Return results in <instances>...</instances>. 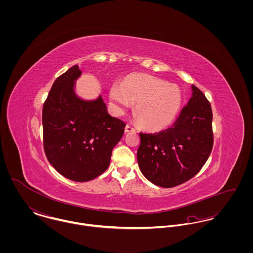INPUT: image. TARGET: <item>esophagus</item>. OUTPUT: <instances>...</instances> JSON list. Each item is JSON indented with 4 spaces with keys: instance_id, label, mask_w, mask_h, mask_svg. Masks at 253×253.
<instances>
[{
    "instance_id": "obj_1",
    "label": "esophagus",
    "mask_w": 253,
    "mask_h": 253,
    "mask_svg": "<svg viewBox=\"0 0 253 253\" xmlns=\"http://www.w3.org/2000/svg\"><path fill=\"white\" fill-rule=\"evenodd\" d=\"M125 131H126V132L135 131V128H134V127H132V126H130L129 125H126V127H125Z\"/></svg>"
}]
</instances>
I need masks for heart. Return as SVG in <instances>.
<instances>
[{
  "mask_svg": "<svg viewBox=\"0 0 253 253\" xmlns=\"http://www.w3.org/2000/svg\"><path fill=\"white\" fill-rule=\"evenodd\" d=\"M109 98L118 115L125 113L131 103H136L134 114L140 126L152 131H160L169 126L182 105L178 87L157 77L140 74L126 77L121 85L112 84Z\"/></svg>",
  "mask_w": 253,
  "mask_h": 253,
  "instance_id": "1",
  "label": "heart"
}]
</instances>
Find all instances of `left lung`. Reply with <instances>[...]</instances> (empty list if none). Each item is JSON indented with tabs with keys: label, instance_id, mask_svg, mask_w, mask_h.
Masks as SVG:
<instances>
[{
	"label": "left lung",
	"instance_id": "8db88e82",
	"mask_svg": "<svg viewBox=\"0 0 253 253\" xmlns=\"http://www.w3.org/2000/svg\"><path fill=\"white\" fill-rule=\"evenodd\" d=\"M192 96L174 124L157 133H140V171L153 184L171 188L194 177L208 161L212 145V110L192 84Z\"/></svg>",
	"mask_w": 253,
	"mask_h": 253
}]
</instances>
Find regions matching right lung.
I'll use <instances>...</instances> for the list:
<instances>
[{"label": "right lung", "mask_w": 253, "mask_h": 253, "mask_svg": "<svg viewBox=\"0 0 253 253\" xmlns=\"http://www.w3.org/2000/svg\"><path fill=\"white\" fill-rule=\"evenodd\" d=\"M81 75L75 65L54 81L42 107V132L45 156L55 170L86 182L108 169L126 124L109 115L101 95L85 100L76 93Z\"/></svg>", "instance_id": "obj_1"}]
</instances>
